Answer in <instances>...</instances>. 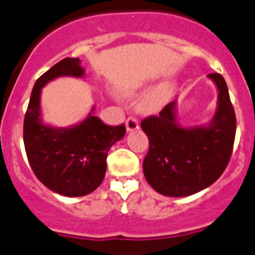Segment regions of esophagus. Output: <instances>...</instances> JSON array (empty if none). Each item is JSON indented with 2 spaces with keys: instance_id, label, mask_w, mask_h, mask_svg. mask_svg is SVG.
I'll list each match as a JSON object with an SVG mask.
<instances>
[{
  "instance_id": "esophagus-1",
  "label": "esophagus",
  "mask_w": 255,
  "mask_h": 255,
  "mask_svg": "<svg viewBox=\"0 0 255 255\" xmlns=\"http://www.w3.org/2000/svg\"><path fill=\"white\" fill-rule=\"evenodd\" d=\"M126 128H127V132L137 130L139 128L138 121L135 120V118H133V117H130V118H128V120L126 121Z\"/></svg>"
}]
</instances>
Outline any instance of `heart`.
I'll return each instance as SVG.
<instances>
[{
    "label": "heart",
    "instance_id": "heart-1",
    "mask_svg": "<svg viewBox=\"0 0 255 255\" xmlns=\"http://www.w3.org/2000/svg\"><path fill=\"white\" fill-rule=\"evenodd\" d=\"M173 94V83L162 82L144 93L137 103V109L143 114L158 113Z\"/></svg>",
    "mask_w": 255,
    "mask_h": 255
}]
</instances>
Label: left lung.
<instances>
[{
  "label": "left lung",
  "instance_id": "1",
  "mask_svg": "<svg viewBox=\"0 0 255 255\" xmlns=\"http://www.w3.org/2000/svg\"><path fill=\"white\" fill-rule=\"evenodd\" d=\"M208 78L218 90L216 111L208 123L182 126L177 101L141 123L149 141L144 177L152 189L165 196L185 197L206 189L229 163L237 129L234 108L224 78L216 73Z\"/></svg>",
  "mask_w": 255,
  "mask_h": 255
}]
</instances>
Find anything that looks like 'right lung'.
<instances>
[{
    "instance_id": "add662e5",
    "label": "right lung",
    "mask_w": 255,
    "mask_h": 255,
    "mask_svg": "<svg viewBox=\"0 0 255 255\" xmlns=\"http://www.w3.org/2000/svg\"><path fill=\"white\" fill-rule=\"evenodd\" d=\"M82 60L66 58L50 68L35 83L23 121V143L31 168L49 190L68 197L85 196L103 181L111 147L126 134L125 125L109 127L88 116L69 127L45 123L41 113V92L47 83L61 77L82 79Z\"/></svg>"
}]
</instances>
